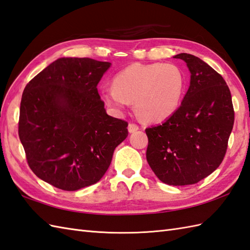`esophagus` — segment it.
<instances>
[{
  "label": "esophagus",
  "mask_w": 250,
  "mask_h": 250,
  "mask_svg": "<svg viewBox=\"0 0 250 250\" xmlns=\"http://www.w3.org/2000/svg\"><path fill=\"white\" fill-rule=\"evenodd\" d=\"M138 129H139V126H138L137 124H135V123H130L129 125H128V131L130 132H135V131H137Z\"/></svg>",
  "instance_id": "1"
}]
</instances>
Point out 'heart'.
Masks as SVG:
<instances>
[{"mask_svg": "<svg viewBox=\"0 0 250 250\" xmlns=\"http://www.w3.org/2000/svg\"><path fill=\"white\" fill-rule=\"evenodd\" d=\"M185 87V75L175 64L135 63L114 76L113 87L103 90L102 98L116 111L134 103L142 120L157 123L180 107Z\"/></svg>", "mask_w": 250, "mask_h": 250, "instance_id": "b5f03b06", "label": "heart"}]
</instances>
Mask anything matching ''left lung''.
Listing matches in <instances>:
<instances>
[{"instance_id": "obj_1", "label": "left lung", "mask_w": 250, "mask_h": 250, "mask_svg": "<svg viewBox=\"0 0 250 250\" xmlns=\"http://www.w3.org/2000/svg\"><path fill=\"white\" fill-rule=\"evenodd\" d=\"M190 71V85L180 108L162 125L146 128V160L165 184H196L219 167L233 128L228 85L195 55L180 53Z\"/></svg>"}]
</instances>
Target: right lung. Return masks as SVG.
Wrapping results in <instances>:
<instances>
[{
  "instance_id": "1",
  "label": "right lung",
  "mask_w": 250,
  "mask_h": 250,
  "mask_svg": "<svg viewBox=\"0 0 250 250\" xmlns=\"http://www.w3.org/2000/svg\"><path fill=\"white\" fill-rule=\"evenodd\" d=\"M111 66L88 58H61L27 83L19 138L41 180L75 191L106 173L128 136L127 122L107 114L97 84Z\"/></svg>"
}]
</instances>
